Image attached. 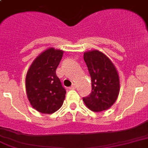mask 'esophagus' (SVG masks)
Here are the masks:
<instances>
[{
  "label": "esophagus",
  "mask_w": 148,
  "mask_h": 148,
  "mask_svg": "<svg viewBox=\"0 0 148 148\" xmlns=\"http://www.w3.org/2000/svg\"><path fill=\"white\" fill-rule=\"evenodd\" d=\"M76 88H77V86H76L75 84H73L72 86H71V87L69 88V89H71V90H73V89H75Z\"/></svg>",
  "instance_id": "34e87169"
}]
</instances>
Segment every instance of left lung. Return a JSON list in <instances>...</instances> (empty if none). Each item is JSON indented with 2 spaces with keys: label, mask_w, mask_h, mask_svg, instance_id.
I'll list each match as a JSON object with an SVG mask.
<instances>
[{
  "label": "left lung",
  "mask_w": 148,
  "mask_h": 148,
  "mask_svg": "<svg viewBox=\"0 0 148 148\" xmlns=\"http://www.w3.org/2000/svg\"><path fill=\"white\" fill-rule=\"evenodd\" d=\"M84 60L91 78L92 90L84 97L90 110L99 112L114 105L119 92V79L115 66L103 53L97 50L84 53Z\"/></svg>",
  "instance_id": "8db88e82"
}]
</instances>
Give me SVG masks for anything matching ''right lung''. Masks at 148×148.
Returning <instances> with one entry per match:
<instances>
[{
  "label": "right lung",
  "instance_id": "1",
  "mask_svg": "<svg viewBox=\"0 0 148 148\" xmlns=\"http://www.w3.org/2000/svg\"><path fill=\"white\" fill-rule=\"evenodd\" d=\"M63 51L53 48L36 58L26 77V89L32 106L42 114H53L60 108L66 90L56 74Z\"/></svg>",
  "mask_w": 148,
  "mask_h": 148
}]
</instances>
